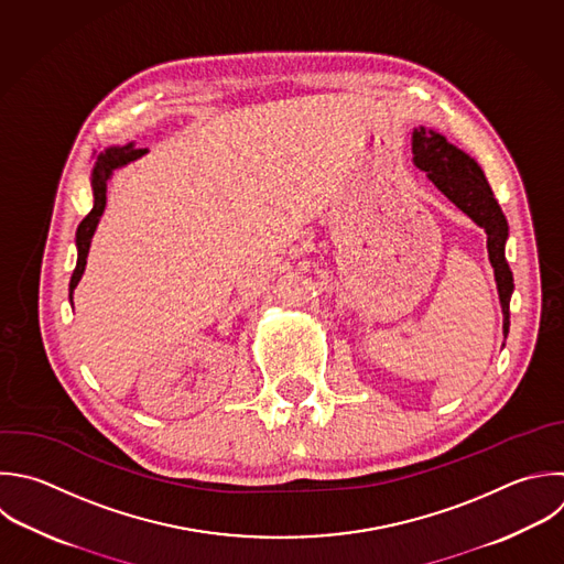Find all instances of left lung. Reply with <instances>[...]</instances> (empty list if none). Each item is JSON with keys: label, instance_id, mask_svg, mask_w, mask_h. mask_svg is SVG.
I'll return each mask as SVG.
<instances>
[{"label": "left lung", "instance_id": "obj_1", "mask_svg": "<svg viewBox=\"0 0 564 564\" xmlns=\"http://www.w3.org/2000/svg\"><path fill=\"white\" fill-rule=\"evenodd\" d=\"M412 154L414 165L427 174L441 194H445L467 218H471L487 234V253L494 267L500 311H502V335L509 333V300L513 293V275L505 260V242L509 236L507 220L485 181L480 165L447 143V139L434 130H412Z\"/></svg>", "mask_w": 564, "mask_h": 564}]
</instances>
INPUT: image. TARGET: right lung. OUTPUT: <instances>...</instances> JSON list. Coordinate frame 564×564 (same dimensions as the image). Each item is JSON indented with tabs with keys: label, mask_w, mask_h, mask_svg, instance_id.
I'll use <instances>...</instances> for the list:
<instances>
[{
	"label": "right lung",
	"mask_w": 564,
	"mask_h": 564,
	"mask_svg": "<svg viewBox=\"0 0 564 564\" xmlns=\"http://www.w3.org/2000/svg\"><path fill=\"white\" fill-rule=\"evenodd\" d=\"M150 150L137 148L134 143L130 145H110L104 152L95 154V167H93V176H90V185H93V196H95V207L93 212L82 220L79 229H77V267L73 271L70 278V304H73V293L86 271V260L90 253V245H93V236L101 223V216L106 212V194H108V183L115 176V172H119L121 167L139 161L141 156H145Z\"/></svg>",
	"instance_id": "right-lung-1"
}]
</instances>
